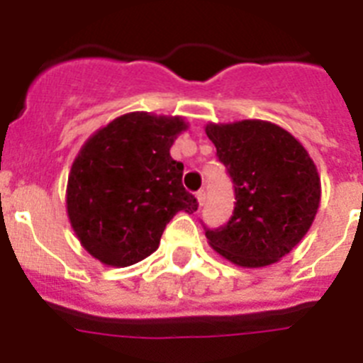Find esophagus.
I'll return each instance as SVG.
<instances>
[{
	"instance_id": "1",
	"label": "esophagus",
	"mask_w": 363,
	"mask_h": 363,
	"mask_svg": "<svg viewBox=\"0 0 363 363\" xmlns=\"http://www.w3.org/2000/svg\"><path fill=\"white\" fill-rule=\"evenodd\" d=\"M196 200H198V205H200V207H203V203H205V191H198L196 192Z\"/></svg>"
}]
</instances>
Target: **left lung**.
Here are the masks:
<instances>
[{"instance_id":"8db88e82","label":"left lung","mask_w":363,"mask_h":363,"mask_svg":"<svg viewBox=\"0 0 363 363\" xmlns=\"http://www.w3.org/2000/svg\"><path fill=\"white\" fill-rule=\"evenodd\" d=\"M205 133L236 196L227 225L205 229L207 242L240 267L277 264L301 242L318 213V169L306 147L271 121L207 123Z\"/></svg>"}]
</instances>
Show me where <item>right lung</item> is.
<instances>
[{
    "label": "right lung",
    "mask_w": 363,
    "mask_h": 363,
    "mask_svg": "<svg viewBox=\"0 0 363 363\" xmlns=\"http://www.w3.org/2000/svg\"><path fill=\"white\" fill-rule=\"evenodd\" d=\"M189 125L179 116L129 112L96 130L69 172L67 214L86 252L111 267L152 255L176 213L196 198L182 185L171 147Z\"/></svg>",
    "instance_id": "add662e5"
}]
</instances>
